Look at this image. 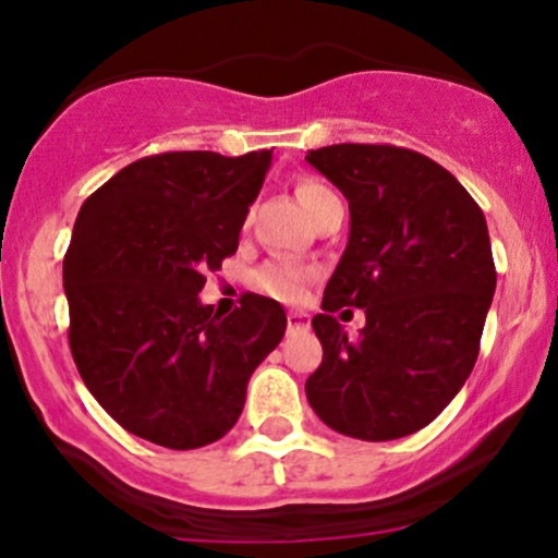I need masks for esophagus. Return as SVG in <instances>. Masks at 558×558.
<instances>
[{
	"label": "esophagus",
	"mask_w": 558,
	"mask_h": 558,
	"mask_svg": "<svg viewBox=\"0 0 558 558\" xmlns=\"http://www.w3.org/2000/svg\"><path fill=\"white\" fill-rule=\"evenodd\" d=\"M307 324H311V315L305 311H289V329L296 331V329H307Z\"/></svg>",
	"instance_id": "1"
}]
</instances>
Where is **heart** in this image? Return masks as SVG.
Segmentation results:
<instances>
[{"instance_id": "obj_1", "label": "heart", "mask_w": 558, "mask_h": 558, "mask_svg": "<svg viewBox=\"0 0 558 558\" xmlns=\"http://www.w3.org/2000/svg\"><path fill=\"white\" fill-rule=\"evenodd\" d=\"M326 194H331L324 183L318 180H305L296 189V196H300L302 207L311 210L318 199H324ZM315 278V269L305 267V264L289 262V258H272V262L264 264L256 272V286L264 291V294L275 296V300L283 302H296L305 294L307 283Z\"/></svg>"}]
</instances>
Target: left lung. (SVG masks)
Here are the masks:
<instances>
[{
  "mask_svg": "<svg viewBox=\"0 0 558 558\" xmlns=\"http://www.w3.org/2000/svg\"><path fill=\"white\" fill-rule=\"evenodd\" d=\"M345 194L351 232L313 329L324 362L307 402L326 426L384 442L424 429L475 367L497 289L477 202L429 156L393 145H326L305 156ZM362 306L348 338L330 315Z\"/></svg>",
  "mask_w": 558,
  "mask_h": 558,
  "instance_id": "left-lung-1",
  "label": "left lung"
}]
</instances>
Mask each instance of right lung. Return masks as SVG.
Masks as SVG:
<instances>
[{"label": "right lung", "instance_id": "1", "mask_svg": "<svg viewBox=\"0 0 558 558\" xmlns=\"http://www.w3.org/2000/svg\"><path fill=\"white\" fill-rule=\"evenodd\" d=\"M272 150H174L132 161L77 213L64 256L70 348L83 384L132 435L172 451L221 440L253 369L286 335L275 300L221 318L205 275L238 251Z\"/></svg>", "mask_w": 558, "mask_h": 558}]
</instances>
